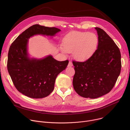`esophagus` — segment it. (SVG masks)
I'll list each match as a JSON object with an SVG mask.
<instances>
[{"label":"esophagus","mask_w":130,"mask_h":130,"mask_svg":"<svg viewBox=\"0 0 130 130\" xmlns=\"http://www.w3.org/2000/svg\"><path fill=\"white\" fill-rule=\"evenodd\" d=\"M72 65H73L71 61H69V63H68V67H71V66H72Z\"/></svg>","instance_id":"34e87169"}]
</instances>
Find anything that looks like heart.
<instances>
[{
    "mask_svg": "<svg viewBox=\"0 0 130 130\" xmlns=\"http://www.w3.org/2000/svg\"><path fill=\"white\" fill-rule=\"evenodd\" d=\"M98 44L97 36L87 32H73L68 34L63 40L64 50L73 51V56L78 61H84L90 58Z\"/></svg>",
    "mask_w": 130,
    "mask_h": 130,
    "instance_id": "heart-1",
    "label": "heart"
}]
</instances>
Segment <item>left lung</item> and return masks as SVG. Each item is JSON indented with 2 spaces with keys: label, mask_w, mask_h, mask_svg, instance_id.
<instances>
[{
  "label": "left lung",
  "mask_w": 130,
  "mask_h": 130,
  "mask_svg": "<svg viewBox=\"0 0 130 130\" xmlns=\"http://www.w3.org/2000/svg\"><path fill=\"white\" fill-rule=\"evenodd\" d=\"M95 29L98 35L97 49L86 61L72 62L75 70L74 89L80 96L90 99L108 93L114 86L121 68L118 46L103 29Z\"/></svg>",
  "instance_id": "left-lung-1"
}]
</instances>
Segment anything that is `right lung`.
<instances>
[{
	"label": "right lung",
	"mask_w": 130,
	"mask_h": 130,
	"mask_svg": "<svg viewBox=\"0 0 130 130\" xmlns=\"http://www.w3.org/2000/svg\"><path fill=\"white\" fill-rule=\"evenodd\" d=\"M61 30L34 25L21 34L10 47L7 68L18 91L31 98H43L53 90L55 79L65 70L68 60L59 61L52 55L42 59L30 58L27 52L28 39L37 34L54 36Z\"/></svg>",
	"instance_id": "obj_1"
}]
</instances>
